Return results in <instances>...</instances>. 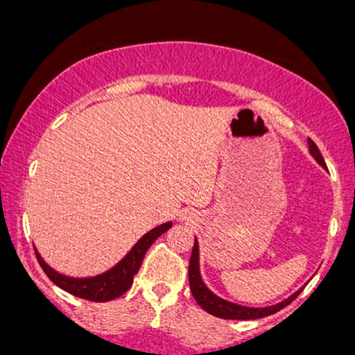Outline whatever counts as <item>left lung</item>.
<instances>
[{
	"instance_id": "left-lung-1",
	"label": "left lung",
	"mask_w": 355,
	"mask_h": 355,
	"mask_svg": "<svg viewBox=\"0 0 355 355\" xmlns=\"http://www.w3.org/2000/svg\"><path fill=\"white\" fill-rule=\"evenodd\" d=\"M309 144V153L312 155L313 160L319 164L322 168H325V162L322 158V155L317 148V145L312 140L307 141ZM189 280H190V288L191 295L197 300V304L200 305L205 312L211 313V315L220 317V319H234V320H252V319H262V317L272 315V313L279 312L280 309H284L285 305H288L297 295L302 292V288L295 291L294 294L288 295L287 299H284L282 302L275 305H267V307H247V305H240L230 300L222 299L217 294L210 291L203 282L202 274H200V247H198V240L195 237L193 248H191V257L189 263Z\"/></svg>"
}]
</instances>
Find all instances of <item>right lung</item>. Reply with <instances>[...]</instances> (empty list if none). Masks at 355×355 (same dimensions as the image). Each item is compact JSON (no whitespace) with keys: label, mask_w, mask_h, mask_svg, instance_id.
I'll return each instance as SVG.
<instances>
[{"label":"right lung","mask_w":355,"mask_h":355,"mask_svg":"<svg viewBox=\"0 0 355 355\" xmlns=\"http://www.w3.org/2000/svg\"><path fill=\"white\" fill-rule=\"evenodd\" d=\"M172 225V222H165L162 225L148 230L144 237L138 240L135 245L130 248L128 254L120 262L110 267L108 270L92 277H70L60 274L58 270H55V268L44 262L43 257L40 255V252L36 248L35 254L40 266L44 270V274L48 275V279L55 285H58L60 288H63L64 292L80 297V299L93 300V302H107V300H113L116 297L123 295L132 287L133 277H135L141 262H144L146 250H148L155 240L160 237L162 234H165Z\"/></svg>","instance_id":"add662e5"}]
</instances>
